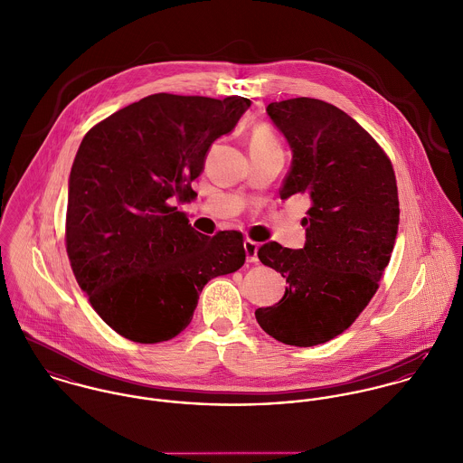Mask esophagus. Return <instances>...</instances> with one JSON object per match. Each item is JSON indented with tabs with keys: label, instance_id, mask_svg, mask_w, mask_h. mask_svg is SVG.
<instances>
[{
	"label": "esophagus",
	"instance_id": "esophagus-1",
	"mask_svg": "<svg viewBox=\"0 0 463 463\" xmlns=\"http://www.w3.org/2000/svg\"><path fill=\"white\" fill-rule=\"evenodd\" d=\"M244 250H246V259H248V262H251V264L259 262V257H257V251H259V244H257L255 241H250V239H246V241H244Z\"/></svg>",
	"mask_w": 463,
	"mask_h": 463
}]
</instances>
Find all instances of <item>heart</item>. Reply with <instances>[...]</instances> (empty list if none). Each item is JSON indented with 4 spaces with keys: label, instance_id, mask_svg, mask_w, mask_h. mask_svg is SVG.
<instances>
[{
    "label": "heart",
    "instance_id": "b5f03b06",
    "mask_svg": "<svg viewBox=\"0 0 463 463\" xmlns=\"http://www.w3.org/2000/svg\"><path fill=\"white\" fill-rule=\"evenodd\" d=\"M250 147H279V142H278V137L276 133L272 132L269 127L265 125H259L253 133H251V138H250Z\"/></svg>",
    "mask_w": 463,
    "mask_h": 463
}]
</instances>
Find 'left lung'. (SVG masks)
<instances>
[{"label": "left lung", "instance_id": "left-lung-1", "mask_svg": "<svg viewBox=\"0 0 463 463\" xmlns=\"http://www.w3.org/2000/svg\"><path fill=\"white\" fill-rule=\"evenodd\" d=\"M267 114L294 153L279 198L308 194L312 206L303 250L260 246V262L288 285L255 316L272 338L310 347L347 330L380 287L399 224L396 175L383 147L335 105L294 98Z\"/></svg>", "mask_w": 463, "mask_h": 463}]
</instances>
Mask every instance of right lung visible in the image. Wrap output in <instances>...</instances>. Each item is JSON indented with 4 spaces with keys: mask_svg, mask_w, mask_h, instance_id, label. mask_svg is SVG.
<instances>
[{
    "mask_svg": "<svg viewBox=\"0 0 463 463\" xmlns=\"http://www.w3.org/2000/svg\"><path fill=\"white\" fill-rule=\"evenodd\" d=\"M250 105L160 92L85 133L69 176L67 257L90 307L121 336H176L203 287L246 262L241 232L203 235L169 203L191 198L208 147Z\"/></svg>",
    "mask_w": 463,
    "mask_h": 463,
    "instance_id": "right-lung-1",
    "label": "right lung"
}]
</instances>
